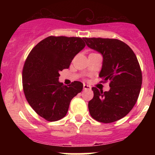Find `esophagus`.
<instances>
[{
	"label": "esophagus",
	"mask_w": 155,
	"mask_h": 155,
	"mask_svg": "<svg viewBox=\"0 0 155 155\" xmlns=\"http://www.w3.org/2000/svg\"><path fill=\"white\" fill-rule=\"evenodd\" d=\"M83 87H84V90H90V89H91V87H90V85L85 84H84Z\"/></svg>",
	"instance_id": "1"
}]
</instances>
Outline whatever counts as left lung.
Here are the masks:
<instances>
[{
  "instance_id": "left-lung-1",
  "label": "left lung",
  "mask_w": 155,
  "mask_h": 155,
  "mask_svg": "<svg viewBox=\"0 0 155 155\" xmlns=\"http://www.w3.org/2000/svg\"><path fill=\"white\" fill-rule=\"evenodd\" d=\"M87 46L103 56L99 76L110 81L109 91L92 87L94 97L89 101L91 117L104 123L116 122L132 110L139 95L142 84L138 60L127 44L118 39L84 38Z\"/></svg>"
}]
</instances>
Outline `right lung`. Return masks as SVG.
<instances>
[{
  "instance_id": "right-lung-1",
  "label": "right lung",
  "mask_w": 155,
  "mask_h": 155,
  "mask_svg": "<svg viewBox=\"0 0 155 155\" xmlns=\"http://www.w3.org/2000/svg\"><path fill=\"white\" fill-rule=\"evenodd\" d=\"M84 38L49 36L28 54L22 71V85L28 104L49 122L66 115L71 101L81 92L83 84L75 81L64 86L60 71L68 68L74 57L85 47Z\"/></svg>"
}]
</instances>
